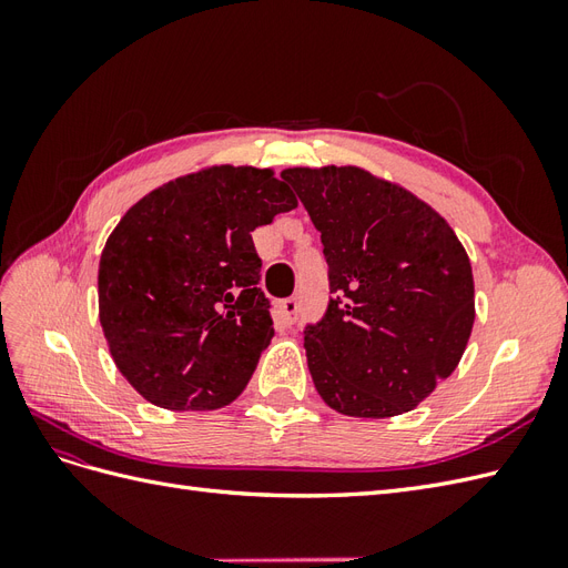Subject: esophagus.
Listing matches in <instances>:
<instances>
[{
  "label": "esophagus",
  "mask_w": 568,
  "mask_h": 568,
  "mask_svg": "<svg viewBox=\"0 0 568 568\" xmlns=\"http://www.w3.org/2000/svg\"><path fill=\"white\" fill-rule=\"evenodd\" d=\"M298 315V301L296 298H284L277 305V322L284 326H291L296 322Z\"/></svg>",
  "instance_id": "34e87169"
}]
</instances>
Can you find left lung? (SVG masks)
<instances>
[{
	"label": "left lung",
	"instance_id": "8db88e82",
	"mask_svg": "<svg viewBox=\"0 0 568 568\" xmlns=\"http://www.w3.org/2000/svg\"><path fill=\"white\" fill-rule=\"evenodd\" d=\"M282 180L329 267V303L303 329L322 400L365 419L417 407L455 372L474 326L459 239L424 201L359 168H288Z\"/></svg>",
	"mask_w": 568,
	"mask_h": 568
}]
</instances>
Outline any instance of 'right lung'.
Wrapping results in <instances>:
<instances>
[{"mask_svg": "<svg viewBox=\"0 0 568 568\" xmlns=\"http://www.w3.org/2000/svg\"><path fill=\"white\" fill-rule=\"evenodd\" d=\"M291 209L296 196L270 170L217 165L118 222L99 263V322L149 403L217 409L242 395L274 334L251 232Z\"/></svg>", "mask_w": 568, "mask_h": 568, "instance_id": "right-lung-1", "label": "right lung"}]
</instances>
